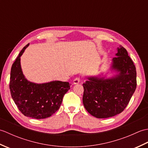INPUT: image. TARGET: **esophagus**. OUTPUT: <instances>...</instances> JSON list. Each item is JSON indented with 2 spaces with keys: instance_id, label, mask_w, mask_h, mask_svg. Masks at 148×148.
Here are the masks:
<instances>
[{
  "instance_id": "obj_1",
  "label": "esophagus",
  "mask_w": 148,
  "mask_h": 148,
  "mask_svg": "<svg viewBox=\"0 0 148 148\" xmlns=\"http://www.w3.org/2000/svg\"><path fill=\"white\" fill-rule=\"evenodd\" d=\"M80 82V78L79 77H76L75 79L73 80V83L74 84H79Z\"/></svg>"
}]
</instances>
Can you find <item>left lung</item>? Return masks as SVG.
Instances as JSON below:
<instances>
[{"label": "left lung", "mask_w": 148, "mask_h": 148, "mask_svg": "<svg viewBox=\"0 0 148 148\" xmlns=\"http://www.w3.org/2000/svg\"><path fill=\"white\" fill-rule=\"evenodd\" d=\"M112 60L111 71L114 76L106 78L91 76L83 84V103L86 111L97 118L117 115L126 108L136 89V69L123 47L117 48Z\"/></svg>", "instance_id": "8db88e82"}]
</instances>
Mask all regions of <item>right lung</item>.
I'll list each match as a JSON object with an SVG mask.
<instances>
[{
  "mask_svg": "<svg viewBox=\"0 0 148 148\" xmlns=\"http://www.w3.org/2000/svg\"><path fill=\"white\" fill-rule=\"evenodd\" d=\"M29 46L28 44L22 49L12 65L9 89L22 114L35 119L46 118L58 111L71 84L60 81L40 84L28 81L22 72L20 57Z\"/></svg>",
  "mask_w": 148,
  "mask_h": 148,
  "instance_id": "add662e5",
  "label": "right lung"
}]
</instances>
